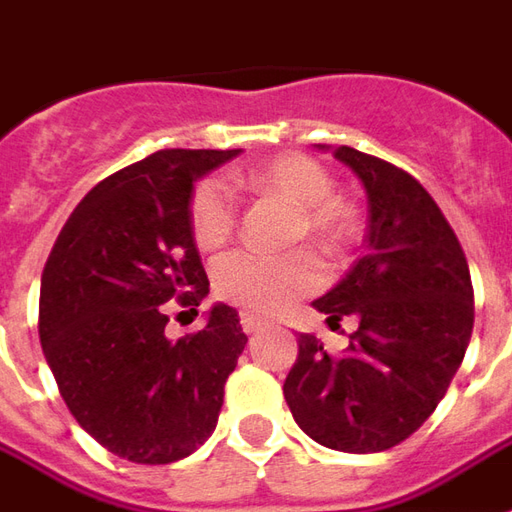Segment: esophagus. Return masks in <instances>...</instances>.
<instances>
[{
	"label": "esophagus",
	"mask_w": 512,
	"mask_h": 512,
	"mask_svg": "<svg viewBox=\"0 0 512 512\" xmlns=\"http://www.w3.org/2000/svg\"><path fill=\"white\" fill-rule=\"evenodd\" d=\"M241 327H244L246 335H252V332H260L266 327V321L263 318H257L255 313H241Z\"/></svg>",
	"instance_id": "obj_1"
}]
</instances>
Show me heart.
Listing matches in <instances>:
<instances>
[{
  "instance_id": "heart-1",
  "label": "heart",
  "mask_w": 512,
  "mask_h": 512,
  "mask_svg": "<svg viewBox=\"0 0 512 512\" xmlns=\"http://www.w3.org/2000/svg\"><path fill=\"white\" fill-rule=\"evenodd\" d=\"M238 182H249L255 191L274 194L299 210L296 238L307 235L324 252H341L343 246L355 238V216L352 210L335 199V182L330 171L307 155H282L260 169L249 171L246 177H235ZM188 219L194 241L202 249L221 246L238 224V202L232 194L230 182L224 177H207L194 188ZM324 280V268L310 249H291L280 255L238 249L232 255L221 257L216 263V293L224 302L238 305L257 313L271 316L293 299L316 291Z\"/></svg>"
}]
</instances>
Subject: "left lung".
Here are the masks:
<instances>
[{"mask_svg":"<svg viewBox=\"0 0 512 512\" xmlns=\"http://www.w3.org/2000/svg\"><path fill=\"white\" fill-rule=\"evenodd\" d=\"M332 155L366 188V255L313 307L330 327L352 316L357 330L338 357L299 335L282 393L313 441L368 455L410 438L449 391L474 330V288L455 230L416 177L352 146Z\"/></svg>","mask_w":512,"mask_h":512,"instance_id":"1","label":"left lung"}]
</instances>
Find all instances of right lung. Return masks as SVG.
Instances as JSON below:
<instances>
[{
    "label": "right lung",
    "mask_w": 512,
    "mask_h": 512,
    "mask_svg": "<svg viewBox=\"0 0 512 512\" xmlns=\"http://www.w3.org/2000/svg\"><path fill=\"white\" fill-rule=\"evenodd\" d=\"M241 149H160L91 188L41 277V346L63 402L107 452L163 466L213 435L246 335L230 305L180 341L169 307L210 291L188 205L194 182Z\"/></svg>",
    "instance_id": "add662e5"
}]
</instances>
